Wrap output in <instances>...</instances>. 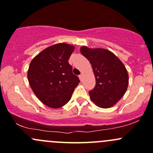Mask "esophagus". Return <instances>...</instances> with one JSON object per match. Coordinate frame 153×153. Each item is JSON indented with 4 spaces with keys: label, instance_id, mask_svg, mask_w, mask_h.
Here are the masks:
<instances>
[{
    "label": "esophagus",
    "instance_id": "obj_1",
    "mask_svg": "<svg viewBox=\"0 0 153 153\" xmlns=\"http://www.w3.org/2000/svg\"><path fill=\"white\" fill-rule=\"evenodd\" d=\"M83 76H84V74H83L82 72H81V75H79V78H80V80H81V81H82V79H83Z\"/></svg>",
    "mask_w": 153,
    "mask_h": 153
}]
</instances>
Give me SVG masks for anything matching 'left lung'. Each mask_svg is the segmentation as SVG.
I'll list each match as a JSON object with an SVG mask.
<instances>
[{
	"label": "left lung",
	"mask_w": 153,
	"mask_h": 153,
	"mask_svg": "<svg viewBox=\"0 0 153 153\" xmlns=\"http://www.w3.org/2000/svg\"><path fill=\"white\" fill-rule=\"evenodd\" d=\"M81 53L90 62L95 77V86L89 92L91 101L104 109L114 106L124 96L129 84L124 64L115 54L102 48L83 46Z\"/></svg>",
	"instance_id": "obj_1"
}]
</instances>
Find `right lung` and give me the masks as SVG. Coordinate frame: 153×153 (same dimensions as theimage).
<instances>
[{"mask_svg":"<svg viewBox=\"0 0 153 153\" xmlns=\"http://www.w3.org/2000/svg\"><path fill=\"white\" fill-rule=\"evenodd\" d=\"M74 49V46L66 43L54 44L41 51L29 64V85L47 106L57 109L67 104L80 83L68 62Z\"/></svg>","mask_w":153,"mask_h":153,"instance_id":"obj_1","label":"right lung"}]
</instances>
